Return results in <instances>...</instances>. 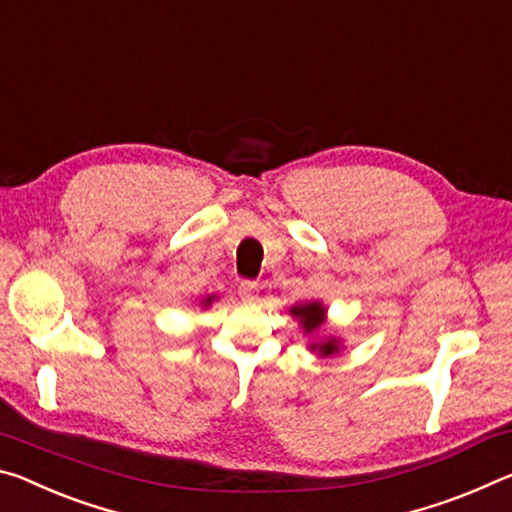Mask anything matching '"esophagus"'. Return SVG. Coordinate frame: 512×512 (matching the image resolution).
<instances>
[{
	"label": "esophagus",
	"instance_id": "1",
	"mask_svg": "<svg viewBox=\"0 0 512 512\" xmlns=\"http://www.w3.org/2000/svg\"><path fill=\"white\" fill-rule=\"evenodd\" d=\"M238 292H240V297H242V299H247V301H254V299L258 297V283H256V281H249V279L240 281Z\"/></svg>",
	"mask_w": 512,
	"mask_h": 512
}]
</instances>
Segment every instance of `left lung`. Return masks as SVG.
I'll return each mask as SVG.
<instances>
[{"label":"left lung","mask_w":512,"mask_h":512,"mask_svg":"<svg viewBox=\"0 0 512 512\" xmlns=\"http://www.w3.org/2000/svg\"><path fill=\"white\" fill-rule=\"evenodd\" d=\"M295 317H299L301 324H304L306 333H311L315 329H320V324L324 322V308L320 304H306V306H295L290 311ZM313 349L320 351L322 356H329L338 351V342L335 340H326L322 345H313Z\"/></svg>","instance_id":"obj_1"}]
</instances>
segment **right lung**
Returning <instances> with one entry per match:
<instances>
[{
	"instance_id": "add662e5",
	"label": "right lung",
	"mask_w": 512,
	"mask_h": 512,
	"mask_svg": "<svg viewBox=\"0 0 512 512\" xmlns=\"http://www.w3.org/2000/svg\"><path fill=\"white\" fill-rule=\"evenodd\" d=\"M211 301H213V297H208V299L204 301V304H211Z\"/></svg>"
}]
</instances>
